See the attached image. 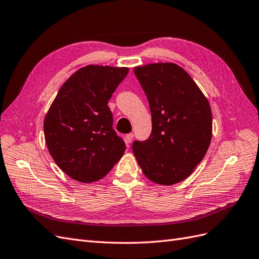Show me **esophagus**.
I'll return each mask as SVG.
<instances>
[{
    "label": "esophagus",
    "instance_id": "1",
    "mask_svg": "<svg viewBox=\"0 0 259 259\" xmlns=\"http://www.w3.org/2000/svg\"><path fill=\"white\" fill-rule=\"evenodd\" d=\"M132 140H134V134H128L125 136V142H127V144H130L132 142Z\"/></svg>",
    "mask_w": 259,
    "mask_h": 259
}]
</instances>
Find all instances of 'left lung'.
<instances>
[{
  "label": "left lung",
  "instance_id": "left-lung-1",
  "mask_svg": "<svg viewBox=\"0 0 259 259\" xmlns=\"http://www.w3.org/2000/svg\"><path fill=\"white\" fill-rule=\"evenodd\" d=\"M135 75L149 100L152 134L132 151L147 179L171 186L187 179L208 150L210 105L189 73L174 63L139 66Z\"/></svg>",
  "mask_w": 259,
  "mask_h": 259
}]
</instances>
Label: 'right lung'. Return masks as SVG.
<instances>
[{"label": "right lung", "mask_w": 259, "mask_h": 259, "mask_svg": "<svg viewBox=\"0 0 259 259\" xmlns=\"http://www.w3.org/2000/svg\"><path fill=\"white\" fill-rule=\"evenodd\" d=\"M127 67L88 65L71 75L44 118V138L56 165L71 179L90 183L110 171L125 150L113 129L107 103Z\"/></svg>", "instance_id": "obj_1"}]
</instances>
